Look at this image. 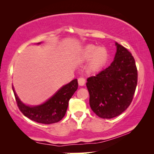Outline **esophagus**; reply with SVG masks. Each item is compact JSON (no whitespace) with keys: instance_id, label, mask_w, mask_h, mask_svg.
<instances>
[{"instance_id":"34e87169","label":"esophagus","mask_w":154,"mask_h":154,"mask_svg":"<svg viewBox=\"0 0 154 154\" xmlns=\"http://www.w3.org/2000/svg\"><path fill=\"white\" fill-rule=\"evenodd\" d=\"M78 83H79V85L80 86H83L84 85H85V80L83 79V78H79V79H78Z\"/></svg>"}]
</instances>
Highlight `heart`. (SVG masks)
<instances>
[{"label":"heart","instance_id":"1","mask_svg":"<svg viewBox=\"0 0 154 154\" xmlns=\"http://www.w3.org/2000/svg\"><path fill=\"white\" fill-rule=\"evenodd\" d=\"M79 58L82 62L90 60L88 68L92 72H97L106 64L109 59V52L104 46L97 47L92 44H89L81 50Z\"/></svg>","mask_w":154,"mask_h":154}]
</instances>
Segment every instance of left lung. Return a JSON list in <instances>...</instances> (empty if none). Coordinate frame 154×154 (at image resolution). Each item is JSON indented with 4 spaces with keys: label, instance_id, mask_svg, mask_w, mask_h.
Listing matches in <instances>:
<instances>
[{
    "label": "left lung",
    "instance_id": "left-lung-1",
    "mask_svg": "<svg viewBox=\"0 0 154 154\" xmlns=\"http://www.w3.org/2000/svg\"><path fill=\"white\" fill-rule=\"evenodd\" d=\"M116 52L110 66L87 79L90 106L102 119L121 115L131 104L137 84V69L132 54L116 43Z\"/></svg>",
    "mask_w": 154,
    "mask_h": 154
}]
</instances>
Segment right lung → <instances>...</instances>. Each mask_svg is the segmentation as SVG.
Wrapping results in <instances>:
<instances>
[{
    "mask_svg": "<svg viewBox=\"0 0 154 154\" xmlns=\"http://www.w3.org/2000/svg\"><path fill=\"white\" fill-rule=\"evenodd\" d=\"M78 85V80H73L62 86L45 102L38 106H29L24 104L17 95L13 86L12 90L19 109L25 116L37 123L52 124L57 123L64 118L68 108L69 101L77 90Z\"/></svg>",
    "mask_w": 154,
    "mask_h": 154,
    "instance_id": "right-lung-1",
    "label": "right lung"
}]
</instances>
